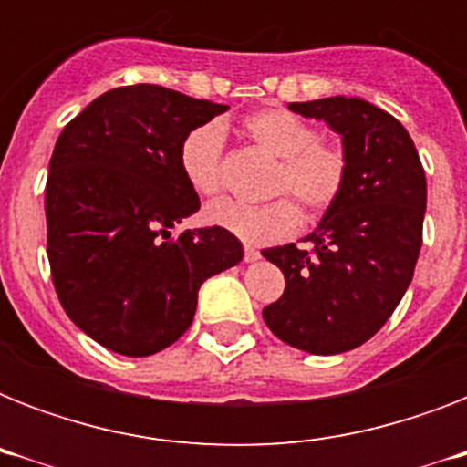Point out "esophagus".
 Masks as SVG:
<instances>
[{
    "mask_svg": "<svg viewBox=\"0 0 467 467\" xmlns=\"http://www.w3.org/2000/svg\"><path fill=\"white\" fill-rule=\"evenodd\" d=\"M262 254H259V249H254L252 244H244V262H259Z\"/></svg>",
    "mask_w": 467,
    "mask_h": 467,
    "instance_id": "esophagus-1",
    "label": "esophagus"
}]
</instances>
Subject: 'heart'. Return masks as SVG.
Returning <instances> with one entry per match:
<instances>
[{"instance_id": "obj_1", "label": "heart", "mask_w": 467, "mask_h": 467, "mask_svg": "<svg viewBox=\"0 0 467 467\" xmlns=\"http://www.w3.org/2000/svg\"><path fill=\"white\" fill-rule=\"evenodd\" d=\"M242 133L252 145L276 160L269 193L276 198L264 205L220 201L208 208V220L244 242L266 244L296 233L303 218L327 213L347 186L348 157L337 142L317 138L310 120L284 106H271L249 113L242 120ZM223 148L225 138L218 123H203L183 135L179 145V171L193 193L203 198L223 191ZM298 204L297 209L295 205Z\"/></svg>"}]
</instances>
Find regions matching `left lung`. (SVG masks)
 <instances>
[{"mask_svg": "<svg viewBox=\"0 0 467 467\" xmlns=\"http://www.w3.org/2000/svg\"><path fill=\"white\" fill-rule=\"evenodd\" d=\"M325 120L348 157L339 201L296 244L264 249L285 276L284 296L264 307L278 339L307 354L351 351L388 322L412 284L427 211V176L405 126L356 97L288 104Z\"/></svg>", "mask_w": 467, "mask_h": 467, "instance_id": "obj_1", "label": "left lung"}]
</instances>
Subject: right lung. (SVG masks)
Here are the masks:
<instances>
[{
	"instance_id": "obj_1",
	"label": "right lung",
	"mask_w": 467,
	"mask_h": 467,
	"mask_svg": "<svg viewBox=\"0 0 467 467\" xmlns=\"http://www.w3.org/2000/svg\"><path fill=\"white\" fill-rule=\"evenodd\" d=\"M227 106L157 84L119 87L62 128L46 183L55 293L84 334L123 356L157 354L193 322L205 278L242 262L223 227L174 225L201 208L179 171L183 135Z\"/></svg>"
}]
</instances>
